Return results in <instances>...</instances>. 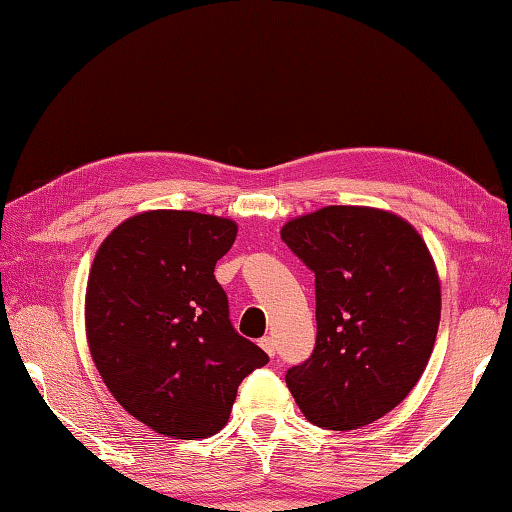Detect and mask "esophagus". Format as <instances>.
<instances>
[{
	"label": "esophagus",
	"mask_w": 512,
	"mask_h": 512,
	"mask_svg": "<svg viewBox=\"0 0 512 512\" xmlns=\"http://www.w3.org/2000/svg\"><path fill=\"white\" fill-rule=\"evenodd\" d=\"M259 345H262V350L268 354V357H275V341H273V336H264L262 341H259Z\"/></svg>",
	"instance_id": "1"
}]
</instances>
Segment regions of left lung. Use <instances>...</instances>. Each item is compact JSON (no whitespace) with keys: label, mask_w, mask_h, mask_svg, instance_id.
<instances>
[{"label":"left lung","mask_w":512,"mask_h":512,"mask_svg":"<svg viewBox=\"0 0 512 512\" xmlns=\"http://www.w3.org/2000/svg\"><path fill=\"white\" fill-rule=\"evenodd\" d=\"M280 235L316 275V348L287 370L293 400L316 427H366L411 393L436 343L429 248L400 216L357 205L298 216Z\"/></svg>","instance_id":"left-lung-1"}]
</instances>
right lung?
Instances as JSON below:
<instances>
[{"label": "right lung", "instance_id": "add662e5", "mask_svg": "<svg viewBox=\"0 0 512 512\" xmlns=\"http://www.w3.org/2000/svg\"><path fill=\"white\" fill-rule=\"evenodd\" d=\"M237 223L153 210L117 225L94 257L85 332L108 391L146 427L183 440L225 427L241 379L268 354L237 334L214 266Z\"/></svg>", "mask_w": 512, "mask_h": 512}]
</instances>
